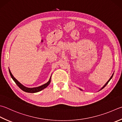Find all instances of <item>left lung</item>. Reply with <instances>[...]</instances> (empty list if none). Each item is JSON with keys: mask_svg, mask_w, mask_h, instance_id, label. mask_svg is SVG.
I'll return each instance as SVG.
<instances>
[{"mask_svg": "<svg viewBox=\"0 0 122 122\" xmlns=\"http://www.w3.org/2000/svg\"><path fill=\"white\" fill-rule=\"evenodd\" d=\"M113 75H114V74H112V76L111 77V78H110V79H109V80H108V81L107 82V83H106V84H105L104 85V86H103V87H102V89H100V90H102V89H103V88H105V86H106V85H107V84L108 83V82H109V81H110V80H111L112 79V76H113ZM80 89V90H82V89Z\"/></svg>", "mask_w": 122, "mask_h": 122, "instance_id": "8db88e82", "label": "left lung"}]
</instances>
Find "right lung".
<instances>
[{"mask_svg": "<svg viewBox=\"0 0 122 122\" xmlns=\"http://www.w3.org/2000/svg\"><path fill=\"white\" fill-rule=\"evenodd\" d=\"M9 72H10L11 77L12 78L13 80H14V81L15 82V83L17 85V86L19 87L20 89L22 90L23 91L26 92L36 93V92H39V91L45 89L46 87H47L48 85L50 84V82H51V77H50L49 81L47 82L46 83L42 85V86H38V87H36V88H27V87L24 86L23 85H22L21 83H20L18 82L14 77V76L12 74H11V73L10 70H9Z\"/></svg>", "mask_w": 122, "mask_h": 122, "instance_id": "obj_1", "label": "right lung"}]
</instances>
